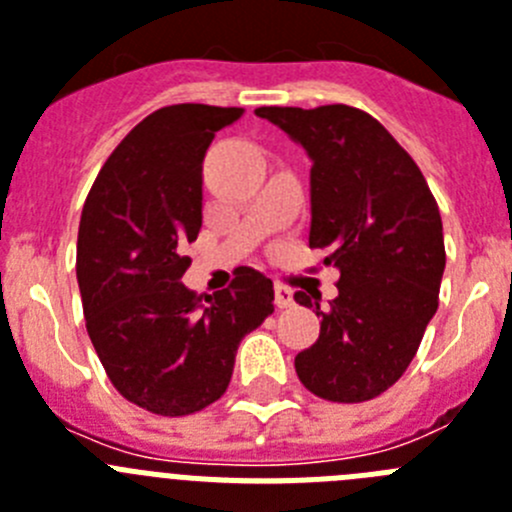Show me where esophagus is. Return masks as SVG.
<instances>
[{
  "instance_id": "34e87169",
  "label": "esophagus",
  "mask_w": 512,
  "mask_h": 512,
  "mask_svg": "<svg viewBox=\"0 0 512 512\" xmlns=\"http://www.w3.org/2000/svg\"><path fill=\"white\" fill-rule=\"evenodd\" d=\"M274 305H277L279 310L292 307L295 305V292L289 287H284V284H277V287H274Z\"/></svg>"
}]
</instances>
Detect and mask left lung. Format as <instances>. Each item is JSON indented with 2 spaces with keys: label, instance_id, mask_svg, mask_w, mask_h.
Instances as JSON below:
<instances>
[{
  "label": "left lung",
  "instance_id": "obj_1",
  "mask_svg": "<svg viewBox=\"0 0 512 512\" xmlns=\"http://www.w3.org/2000/svg\"><path fill=\"white\" fill-rule=\"evenodd\" d=\"M256 115L305 148L310 248H325V266L341 271L325 312L320 292H295L323 318L318 341L295 356L297 377L323 400H372L408 369L438 310L441 212L413 158L372 115L348 104Z\"/></svg>",
  "mask_w": 512,
  "mask_h": 512
}]
</instances>
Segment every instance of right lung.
<instances>
[{"instance_id":"obj_1","label":"right lung","mask_w":512,"mask_h":512,"mask_svg":"<svg viewBox=\"0 0 512 512\" xmlns=\"http://www.w3.org/2000/svg\"><path fill=\"white\" fill-rule=\"evenodd\" d=\"M243 107L171 104L138 122L81 210L76 279L87 333L125 400L197 413L228 390L235 351L274 312V284L241 266L228 289L184 287V246L202 228V161Z\"/></svg>"}]
</instances>
